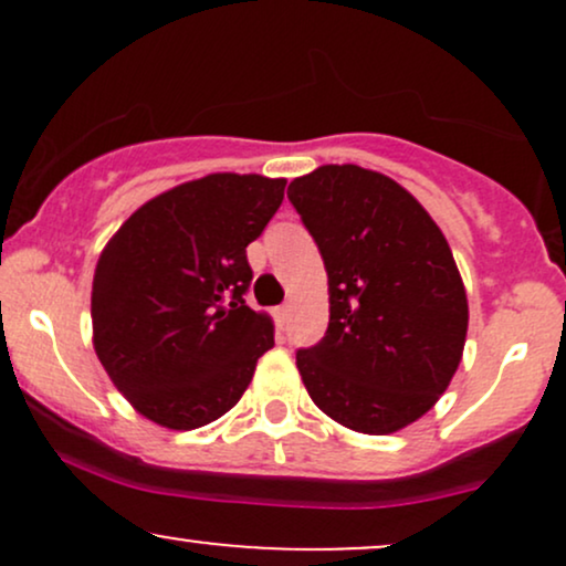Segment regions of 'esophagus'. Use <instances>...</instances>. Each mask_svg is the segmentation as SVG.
Segmentation results:
<instances>
[{
	"label": "esophagus",
	"instance_id": "34e87169",
	"mask_svg": "<svg viewBox=\"0 0 566 566\" xmlns=\"http://www.w3.org/2000/svg\"><path fill=\"white\" fill-rule=\"evenodd\" d=\"M274 316H276L279 327H284V324H287V319H290V305H279V308L274 311Z\"/></svg>",
	"mask_w": 566,
	"mask_h": 566
}]
</instances>
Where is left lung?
Returning a JSON list of instances; mask_svg holds the SVG:
<instances>
[{
    "mask_svg": "<svg viewBox=\"0 0 566 566\" xmlns=\"http://www.w3.org/2000/svg\"><path fill=\"white\" fill-rule=\"evenodd\" d=\"M322 252L329 324L297 350L314 405L359 433H394L450 386L469 301L444 233L386 175L324 165L287 188Z\"/></svg>",
    "mask_w": 566,
    "mask_h": 566,
    "instance_id": "left-lung-1",
    "label": "left lung"
}]
</instances>
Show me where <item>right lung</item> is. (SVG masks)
Masks as SVG:
<instances>
[{
    "label": "right lung",
    "instance_id": "1",
    "mask_svg": "<svg viewBox=\"0 0 566 566\" xmlns=\"http://www.w3.org/2000/svg\"><path fill=\"white\" fill-rule=\"evenodd\" d=\"M284 178L218 172L133 212L101 252L93 343L108 378L154 423L191 431L226 415L274 346L244 303L247 244L284 199Z\"/></svg>",
    "mask_w": 566,
    "mask_h": 566
}]
</instances>
